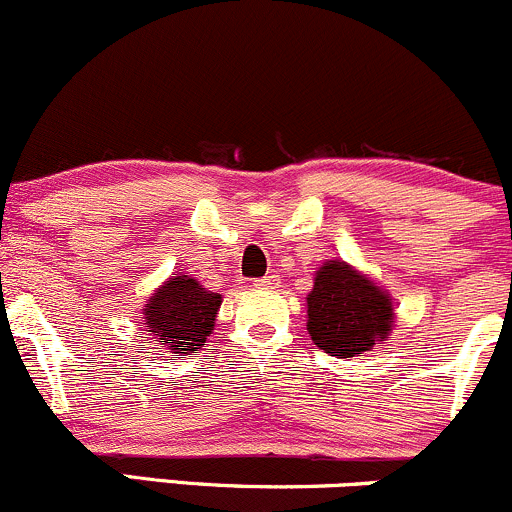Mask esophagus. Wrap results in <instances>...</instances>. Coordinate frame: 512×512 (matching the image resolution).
Here are the masks:
<instances>
[{
	"mask_svg": "<svg viewBox=\"0 0 512 512\" xmlns=\"http://www.w3.org/2000/svg\"><path fill=\"white\" fill-rule=\"evenodd\" d=\"M277 284H279V277H277V274H270V277H262V279H255V287H277Z\"/></svg>",
	"mask_w": 512,
	"mask_h": 512,
	"instance_id": "obj_1",
	"label": "esophagus"
}]
</instances>
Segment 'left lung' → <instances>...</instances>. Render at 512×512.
Returning <instances> with one entry per match:
<instances>
[{
  "label": "left lung",
  "instance_id": "left-lung-1",
  "mask_svg": "<svg viewBox=\"0 0 512 512\" xmlns=\"http://www.w3.org/2000/svg\"><path fill=\"white\" fill-rule=\"evenodd\" d=\"M392 299L370 277L341 260H328L306 297V328L321 351L353 358L392 331Z\"/></svg>",
  "mask_w": 512,
  "mask_h": 512
}]
</instances>
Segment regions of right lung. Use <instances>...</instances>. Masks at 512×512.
I'll list each match as a JSON object with an SVG mask.
<instances>
[{
  "instance_id": "right-lung-1",
  "label": "right lung",
  "mask_w": 512,
  "mask_h": 512,
  "mask_svg": "<svg viewBox=\"0 0 512 512\" xmlns=\"http://www.w3.org/2000/svg\"><path fill=\"white\" fill-rule=\"evenodd\" d=\"M220 301V294L208 292L188 274L171 277L147 299L142 309L144 324L159 346L174 353H193L206 346V338L213 333Z\"/></svg>"
}]
</instances>
